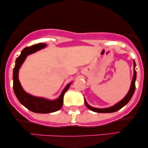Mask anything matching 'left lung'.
Returning <instances> with one entry per match:
<instances>
[{
  "mask_svg": "<svg viewBox=\"0 0 148 148\" xmlns=\"http://www.w3.org/2000/svg\"><path fill=\"white\" fill-rule=\"evenodd\" d=\"M135 67H136V63L134 61V76L133 79L132 81V84H131V87L130 90H129L128 93L127 94V95L124 97L123 99H122L121 101H119L118 103H117L116 104H115L114 106L111 107H108V108H94V107H92L88 104L87 101H86V99H84L85 103H86V106L89 108L91 111L96 112V113H113L118 110H120V108H123V106H125L127 103L130 101L131 98L133 96L134 91H135L136 88V85H135V81L136 79V72L135 70Z\"/></svg>",
  "mask_w": 148,
  "mask_h": 148,
  "instance_id": "8db88e82",
  "label": "left lung"
}]
</instances>
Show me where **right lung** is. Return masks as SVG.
Returning a JSON list of instances; mask_svg holds the SVG:
<instances>
[{
  "instance_id": "obj_1",
  "label": "right lung",
  "mask_w": 148,
  "mask_h": 148,
  "mask_svg": "<svg viewBox=\"0 0 148 148\" xmlns=\"http://www.w3.org/2000/svg\"><path fill=\"white\" fill-rule=\"evenodd\" d=\"M46 47H47L46 44L39 43L23 49L19 56L16 58L15 62V67L13 70V88H14L15 95L23 106L34 113H49L60 109L63 104L64 93L68 90L71 84L70 83L67 85L62 90L60 96L55 100H49L42 97H37L28 94L23 90L18 78L19 68L28 55L44 49Z\"/></svg>"
}]
</instances>
